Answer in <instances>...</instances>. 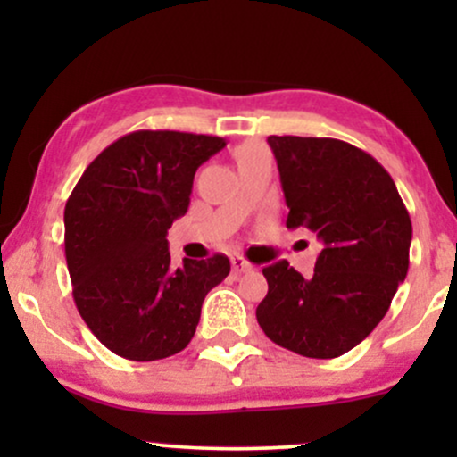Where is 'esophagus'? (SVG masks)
<instances>
[{"label": "esophagus", "instance_id": "esophagus-1", "mask_svg": "<svg viewBox=\"0 0 457 457\" xmlns=\"http://www.w3.org/2000/svg\"><path fill=\"white\" fill-rule=\"evenodd\" d=\"M232 270L234 272H249V270H253V264H251V262H246L243 255H234Z\"/></svg>", "mask_w": 457, "mask_h": 457}]
</instances>
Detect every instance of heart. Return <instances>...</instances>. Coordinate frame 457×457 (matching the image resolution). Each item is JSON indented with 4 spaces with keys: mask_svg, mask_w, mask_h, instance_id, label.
<instances>
[{
    "mask_svg": "<svg viewBox=\"0 0 457 457\" xmlns=\"http://www.w3.org/2000/svg\"><path fill=\"white\" fill-rule=\"evenodd\" d=\"M269 154V150L262 144H255V141H249V144H243L238 150H236V161H238V167L245 165V162H251L260 156Z\"/></svg>",
    "mask_w": 457,
    "mask_h": 457,
    "instance_id": "obj_1",
    "label": "heart"
}]
</instances>
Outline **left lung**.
Returning a JSON list of instances; mask_svg holds the SVG:
<instances>
[{
	"instance_id": "left-lung-1",
	"label": "left lung",
	"mask_w": 457,
	"mask_h": 457,
	"mask_svg": "<svg viewBox=\"0 0 457 457\" xmlns=\"http://www.w3.org/2000/svg\"><path fill=\"white\" fill-rule=\"evenodd\" d=\"M287 228L322 243L312 277L287 260L264 272L269 295L255 309L266 337L281 348L335 359L361 344L389 312L406 279L412 223L389 171L339 139L270 135Z\"/></svg>"
}]
</instances>
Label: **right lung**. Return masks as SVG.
I'll return each instance as SVG.
<instances>
[{
  "label": "right lung",
  "instance_id": "1",
  "mask_svg": "<svg viewBox=\"0 0 457 457\" xmlns=\"http://www.w3.org/2000/svg\"><path fill=\"white\" fill-rule=\"evenodd\" d=\"M223 137L135 130L94 159L64 208L66 264L83 322L129 361L185 350L202 303L229 275V260L171 266L167 229L187 212L197 167Z\"/></svg>",
  "mask_w": 457,
  "mask_h": 457
}]
</instances>
